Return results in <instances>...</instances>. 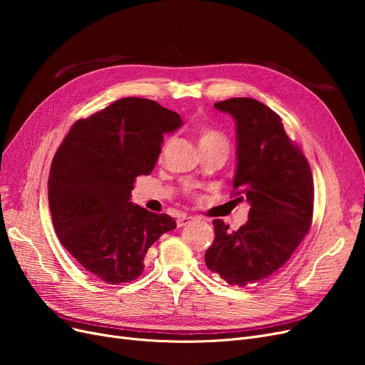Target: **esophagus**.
Listing matches in <instances>:
<instances>
[{"label":"esophagus","instance_id":"esophagus-1","mask_svg":"<svg viewBox=\"0 0 365 365\" xmlns=\"http://www.w3.org/2000/svg\"><path fill=\"white\" fill-rule=\"evenodd\" d=\"M193 217L192 216H187V215H182V216H180L178 219H176V227L178 228H181V227H184V225H187L190 222Z\"/></svg>","mask_w":365,"mask_h":365}]
</instances>
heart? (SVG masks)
<instances>
[{
  "mask_svg": "<svg viewBox=\"0 0 365 365\" xmlns=\"http://www.w3.org/2000/svg\"><path fill=\"white\" fill-rule=\"evenodd\" d=\"M197 143H200V148H207V146H222L228 149V140L224 134H220L216 129H210V128H202L200 132H197Z\"/></svg>",
  "mask_w": 365,
  "mask_h": 365,
  "instance_id": "b5f03b06",
  "label": "heart"
}]
</instances>
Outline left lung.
Segmentation results:
<instances>
[{"instance_id":"obj_1","label":"left lung","mask_w":365,"mask_h":365,"mask_svg":"<svg viewBox=\"0 0 365 365\" xmlns=\"http://www.w3.org/2000/svg\"><path fill=\"white\" fill-rule=\"evenodd\" d=\"M236 121V201L250 204L248 220L228 230L215 219L205 264L230 284L269 277L288 262L312 224L314 178L300 148L272 109L250 97L215 103Z\"/></svg>"}]
</instances>
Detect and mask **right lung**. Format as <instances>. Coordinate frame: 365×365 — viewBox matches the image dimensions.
<instances>
[{
    "mask_svg": "<svg viewBox=\"0 0 365 365\" xmlns=\"http://www.w3.org/2000/svg\"><path fill=\"white\" fill-rule=\"evenodd\" d=\"M178 113L125 97L77 120L53 158L48 204L61 244L83 269L118 284L140 277L148 250L176 227L169 215L130 202L138 175H149Z\"/></svg>",
    "mask_w": 365,
    "mask_h": 365,
    "instance_id": "add662e5",
    "label": "right lung"
}]
</instances>
